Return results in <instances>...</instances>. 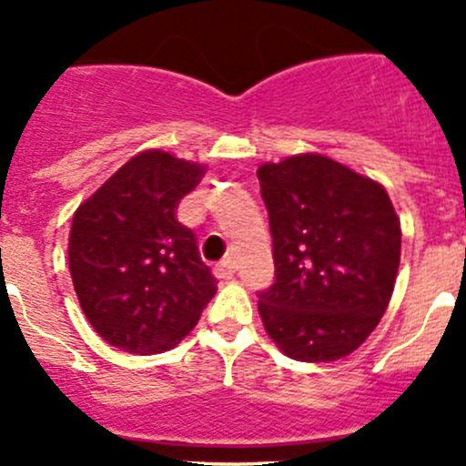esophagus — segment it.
Segmentation results:
<instances>
[{"instance_id": "34e87169", "label": "esophagus", "mask_w": 466, "mask_h": 466, "mask_svg": "<svg viewBox=\"0 0 466 466\" xmlns=\"http://www.w3.org/2000/svg\"><path fill=\"white\" fill-rule=\"evenodd\" d=\"M213 273H216V278H220V280H229V278L234 276L232 259H223L220 264H216V267H213Z\"/></svg>"}]
</instances>
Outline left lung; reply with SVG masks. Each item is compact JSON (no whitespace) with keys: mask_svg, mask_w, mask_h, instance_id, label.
I'll return each mask as SVG.
<instances>
[{"mask_svg":"<svg viewBox=\"0 0 466 466\" xmlns=\"http://www.w3.org/2000/svg\"><path fill=\"white\" fill-rule=\"evenodd\" d=\"M276 278L259 292L264 329L289 359L326 363L375 331L393 294L400 223L372 179L319 154L258 169Z\"/></svg>","mask_w":466,"mask_h":466,"instance_id":"left-lung-1","label":"left lung"}]
</instances>
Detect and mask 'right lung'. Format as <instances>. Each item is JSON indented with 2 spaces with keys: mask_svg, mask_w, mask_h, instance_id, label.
<instances>
[{
  "mask_svg": "<svg viewBox=\"0 0 466 466\" xmlns=\"http://www.w3.org/2000/svg\"><path fill=\"white\" fill-rule=\"evenodd\" d=\"M202 165L165 151L130 158L76 211L68 264L94 331L128 354L174 347L216 294L193 229L174 216Z\"/></svg>",
  "mask_w": 466,
  "mask_h": 466,
  "instance_id": "1",
  "label": "right lung"
}]
</instances>
